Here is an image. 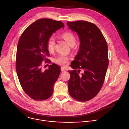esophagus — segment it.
Instances as JSON below:
<instances>
[{
	"label": "esophagus",
	"mask_w": 129,
	"mask_h": 129,
	"mask_svg": "<svg viewBox=\"0 0 129 129\" xmlns=\"http://www.w3.org/2000/svg\"><path fill=\"white\" fill-rule=\"evenodd\" d=\"M61 71H62V72H64V71H66V70L64 67H61Z\"/></svg>",
	"instance_id": "esophagus-1"
}]
</instances>
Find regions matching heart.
<instances>
[{
    "mask_svg": "<svg viewBox=\"0 0 129 129\" xmlns=\"http://www.w3.org/2000/svg\"><path fill=\"white\" fill-rule=\"evenodd\" d=\"M61 37L63 38L70 46H74L76 42V38L74 35L70 32H66L61 35ZM55 42L54 39L52 37L49 38L47 42V48L50 52H52L55 48ZM69 57L64 55H60L55 59V62L57 64L60 66H65L69 63Z\"/></svg>",
    "mask_w": 129,
    "mask_h": 129,
    "instance_id": "obj_1",
    "label": "heart"
}]
</instances>
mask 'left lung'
Listing matches in <instances>:
<instances>
[{
    "mask_svg": "<svg viewBox=\"0 0 129 129\" xmlns=\"http://www.w3.org/2000/svg\"><path fill=\"white\" fill-rule=\"evenodd\" d=\"M67 23L80 41L78 53L71 63L74 70L69 71V93L78 101H88L97 95L104 84L109 65L107 43L93 23L80 20ZM81 69L83 73L79 75Z\"/></svg>",
    "mask_w": 129,
    "mask_h": 129,
    "instance_id": "1",
    "label": "left lung"
}]
</instances>
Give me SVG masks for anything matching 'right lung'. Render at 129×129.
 <instances>
[{
  "mask_svg": "<svg viewBox=\"0 0 129 129\" xmlns=\"http://www.w3.org/2000/svg\"><path fill=\"white\" fill-rule=\"evenodd\" d=\"M64 24L60 21L40 19L28 26L21 35L17 45L16 69L24 92L35 101H44L53 93V86L60 73L55 63L42 71V62L50 56L47 42L53 33Z\"/></svg>",
  "mask_w": 129,
  "mask_h": 129,
  "instance_id": "right-lung-1",
  "label": "right lung"
}]
</instances>
